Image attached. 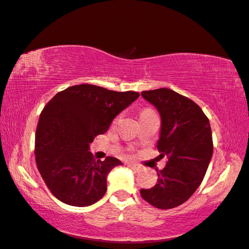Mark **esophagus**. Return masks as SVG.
<instances>
[{
    "mask_svg": "<svg viewBox=\"0 0 249 249\" xmlns=\"http://www.w3.org/2000/svg\"><path fill=\"white\" fill-rule=\"evenodd\" d=\"M127 166H128V167H131V168L136 169V171H139V169H140V166H139V165H136V164H131V163H128V164H127Z\"/></svg>",
    "mask_w": 249,
    "mask_h": 249,
    "instance_id": "1",
    "label": "esophagus"
}]
</instances>
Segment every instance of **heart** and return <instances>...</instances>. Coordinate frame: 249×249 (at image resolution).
<instances>
[{
    "label": "heart",
    "mask_w": 249,
    "mask_h": 249,
    "mask_svg": "<svg viewBox=\"0 0 249 249\" xmlns=\"http://www.w3.org/2000/svg\"><path fill=\"white\" fill-rule=\"evenodd\" d=\"M153 110H151V109H144V110H142L141 112V114H140V117H142V116H144V115H146V114H149V113H152ZM118 118V117H117ZM116 118V120H117Z\"/></svg>",
    "instance_id": "b5f03b06"
}]
</instances>
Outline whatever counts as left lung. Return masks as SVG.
<instances>
[{
  "instance_id": "8db88e82",
  "label": "left lung",
  "mask_w": 249,
  "mask_h": 249,
  "mask_svg": "<svg viewBox=\"0 0 249 249\" xmlns=\"http://www.w3.org/2000/svg\"><path fill=\"white\" fill-rule=\"evenodd\" d=\"M142 96L159 110L157 149L168 160L157 173L155 186L141 189V196L154 207L169 210L186 202L206 174L214 148L210 121L195 102L173 89L144 90Z\"/></svg>"
}]
</instances>
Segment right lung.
Here are the masks:
<instances>
[{
	"mask_svg": "<svg viewBox=\"0 0 249 249\" xmlns=\"http://www.w3.org/2000/svg\"><path fill=\"white\" fill-rule=\"evenodd\" d=\"M140 93L81 84L58 92L43 108L35 133L36 166L51 193L71 206H89L104 196L106 177L122 165L95 160L89 144Z\"/></svg>",
	"mask_w": 249,
	"mask_h": 249,
	"instance_id": "1",
	"label": "right lung"
}]
</instances>
